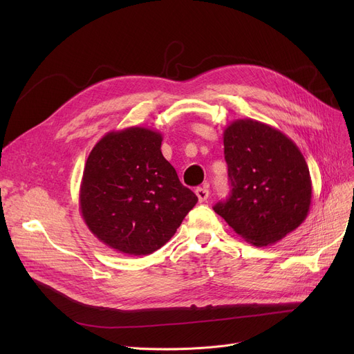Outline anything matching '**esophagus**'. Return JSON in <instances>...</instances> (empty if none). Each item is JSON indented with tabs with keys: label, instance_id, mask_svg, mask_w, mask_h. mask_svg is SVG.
Here are the masks:
<instances>
[{
	"label": "esophagus",
	"instance_id": "1",
	"mask_svg": "<svg viewBox=\"0 0 354 354\" xmlns=\"http://www.w3.org/2000/svg\"><path fill=\"white\" fill-rule=\"evenodd\" d=\"M195 194H196L199 202H205L208 199V196H209V191L207 188H196Z\"/></svg>",
	"mask_w": 354,
	"mask_h": 354
}]
</instances>
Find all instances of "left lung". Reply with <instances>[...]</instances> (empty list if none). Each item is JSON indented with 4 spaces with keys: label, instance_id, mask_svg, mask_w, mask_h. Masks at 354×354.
<instances>
[{
    "label": "left lung",
    "instance_id": "obj_1",
    "mask_svg": "<svg viewBox=\"0 0 354 354\" xmlns=\"http://www.w3.org/2000/svg\"><path fill=\"white\" fill-rule=\"evenodd\" d=\"M231 195L214 211L255 247L278 243L299 228L311 205V178L297 145L280 130L238 119L224 130Z\"/></svg>",
    "mask_w": 354,
    "mask_h": 354
}]
</instances>
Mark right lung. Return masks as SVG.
Listing matches in <instances>:
<instances>
[{"mask_svg": "<svg viewBox=\"0 0 354 354\" xmlns=\"http://www.w3.org/2000/svg\"><path fill=\"white\" fill-rule=\"evenodd\" d=\"M162 133L132 126L106 133L91 149L79 203L90 232L126 255H149L169 241L195 207L160 151Z\"/></svg>", "mask_w": 354, "mask_h": 354, "instance_id": "obj_1", "label": "right lung"}]
</instances>
